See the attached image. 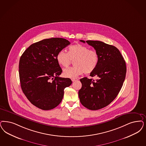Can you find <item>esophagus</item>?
<instances>
[{"label":"esophagus","instance_id":"esophagus-1","mask_svg":"<svg viewBox=\"0 0 146 146\" xmlns=\"http://www.w3.org/2000/svg\"><path fill=\"white\" fill-rule=\"evenodd\" d=\"M78 80L77 78H74V79H72V81H73V82H74V81H77Z\"/></svg>","mask_w":146,"mask_h":146}]
</instances>
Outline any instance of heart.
Returning <instances> with one entry per match:
<instances>
[{"label": "heart", "instance_id": "obj_1", "mask_svg": "<svg viewBox=\"0 0 146 146\" xmlns=\"http://www.w3.org/2000/svg\"><path fill=\"white\" fill-rule=\"evenodd\" d=\"M56 59L60 65L67 67L70 65L72 60H74L75 66L64 70L63 74L66 78L74 79L84 72L90 73L96 68L99 63V55L95 50L81 44L71 46L68 53L64 50H59Z\"/></svg>", "mask_w": 146, "mask_h": 146}]
</instances>
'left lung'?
I'll return each mask as SVG.
<instances>
[{
  "instance_id": "left-lung-1",
  "label": "left lung",
  "mask_w": 146,
  "mask_h": 146,
  "mask_svg": "<svg viewBox=\"0 0 146 146\" xmlns=\"http://www.w3.org/2000/svg\"><path fill=\"white\" fill-rule=\"evenodd\" d=\"M85 43L84 40H80ZM96 50L99 63L90 76L81 79L82 87L79 91L81 104L90 110H98L108 106L119 94L125 79L126 65L120 52L114 46L100 41H86Z\"/></svg>"
}]
</instances>
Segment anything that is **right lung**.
Masks as SVG:
<instances>
[{"mask_svg":"<svg viewBox=\"0 0 146 146\" xmlns=\"http://www.w3.org/2000/svg\"><path fill=\"white\" fill-rule=\"evenodd\" d=\"M70 44L64 38L46 39L30 46L20 57L21 90L31 103L41 110L58 106L64 89L72 83L70 78L59 76L62 70L56 59L58 52Z\"/></svg>","mask_w":146,"mask_h":146,"instance_id":"right-lung-1","label":"right lung"}]
</instances>
